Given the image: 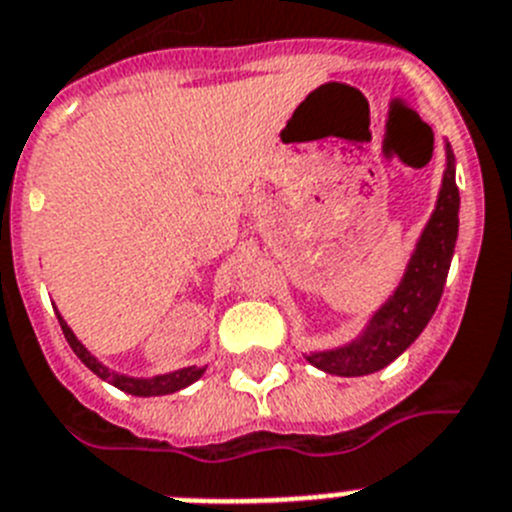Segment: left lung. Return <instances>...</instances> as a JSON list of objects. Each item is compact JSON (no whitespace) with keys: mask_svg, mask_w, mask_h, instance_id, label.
<instances>
[{"mask_svg":"<svg viewBox=\"0 0 512 512\" xmlns=\"http://www.w3.org/2000/svg\"><path fill=\"white\" fill-rule=\"evenodd\" d=\"M459 237V188L456 157L446 141V170L428 224L412 250L402 281L389 299L373 311L355 340L340 348L306 353V361L332 376H368L397 361L428 327L443 296L453 247Z\"/></svg>","mask_w":512,"mask_h":512,"instance_id":"obj_1","label":"left lung"}]
</instances>
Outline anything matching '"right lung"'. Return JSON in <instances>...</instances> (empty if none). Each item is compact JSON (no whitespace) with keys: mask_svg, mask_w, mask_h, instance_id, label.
Masks as SVG:
<instances>
[{"mask_svg":"<svg viewBox=\"0 0 512 512\" xmlns=\"http://www.w3.org/2000/svg\"><path fill=\"white\" fill-rule=\"evenodd\" d=\"M56 317H59V324H61V330H64L66 342H69L71 350L77 353L79 361L90 368L95 376H100L102 381H108V384H113L115 389L126 391V394H133V397H164V394H175V391L195 384V381L201 379L203 373H206V366H188V368H180V371H172V373H159V376H151V379H136V376H126V373L113 371V368H108L105 363L97 361L95 355L84 348L82 342L77 340V335L71 332V327L64 322V317L59 314V309H56Z\"/></svg>","mask_w":512,"mask_h":512,"instance_id":"1","label":"right lung"}]
</instances>
